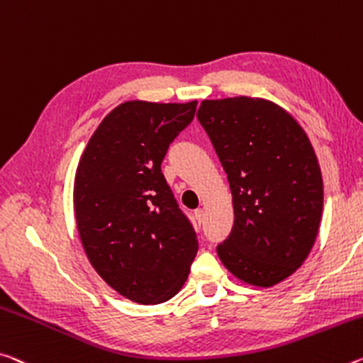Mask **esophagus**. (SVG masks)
<instances>
[{
	"instance_id": "obj_1",
	"label": "esophagus",
	"mask_w": 363,
	"mask_h": 363,
	"mask_svg": "<svg viewBox=\"0 0 363 363\" xmlns=\"http://www.w3.org/2000/svg\"><path fill=\"white\" fill-rule=\"evenodd\" d=\"M194 216H195V221H197L199 224L203 223V210H202V208L195 210V211H194Z\"/></svg>"
}]
</instances>
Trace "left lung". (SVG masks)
Here are the masks:
<instances>
[{"mask_svg":"<svg viewBox=\"0 0 363 363\" xmlns=\"http://www.w3.org/2000/svg\"><path fill=\"white\" fill-rule=\"evenodd\" d=\"M197 118L233 194L234 226L218 257L247 284H278L301 268L318 234L323 179L312 143L263 99L203 100Z\"/></svg>","mask_w":363,"mask_h":363,"instance_id":"left-lung-1","label":"left lung"}]
</instances>
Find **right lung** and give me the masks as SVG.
<instances>
[{"mask_svg":"<svg viewBox=\"0 0 363 363\" xmlns=\"http://www.w3.org/2000/svg\"><path fill=\"white\" fill-rule=\"evenodd\" d=\"M195 108L197 101L121 103L79 161L74 211L84 250L105 283L132 302L174 297L197 255V235L161 172Z\"/></svg>","mask_w":363,"mask_h":363,"instance_id":"1","label":"right lung"}]
</instances>
